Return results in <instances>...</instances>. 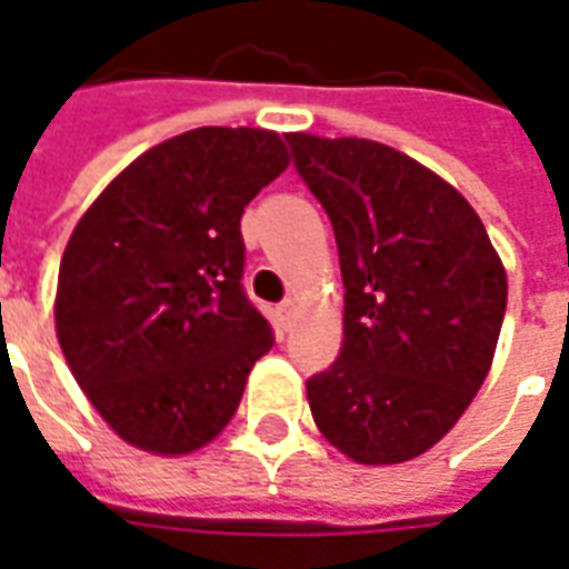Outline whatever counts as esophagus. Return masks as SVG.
<instances>
[{
    "label": "esophagus",
    "mask_w": 569,
    "mask_h": 569,
    "mask_svg": "<svg viewBox=\"0 0 569 569\" xmlns=\"http://www.w3.org/2000/svg\"><path fill=\"white\" fill-rule=\"evenodd\" d=\"M273 317H277V326H280V329L286 332V329L292 326V320H296V305H292V301H283V305H277Z\"/></svg>",
    "instance_id": "obj_1"
}]
</instances>
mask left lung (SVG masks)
<instances>
[{
    "instance_id": "obj_1",
    "label": "left lung",
    "mask_w": 569,
    "mask_h": 569,
    "mask_svg": "<svg viewBox=\"0 0 569 569\" xmlns=\"http://www.w3.org/2000/svg\"><path fill=\"white\" fill-rule=\"evenodd\" d=\"M320 200L345 280L341 357L308 378L313 420L359 463H402L457 423L485 383L506 271L445 179L371 140L286 133Z\"/></svg>"
}]
</instances>
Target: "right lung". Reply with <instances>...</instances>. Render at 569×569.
I'll return each mask as SVG.
<instances>
[{
	"instance_id": "obj_1",
	"label": "right lung",
	"mask_w": 569,
	"mask_h": 569,
	"mask_svg": "<svg viewBox=\"0 0 569 569\" xmlns=\"http://www.w3.org/2000/svg\"><path fill=\"white\" fill-rule=\"evenodd\" d=\"M286 163L271 130H188L116 176L69 237L57 338L93 408L142 451L219 436L273 347L243 289L240 216Z\"/></svg>"
}]
</instances>
